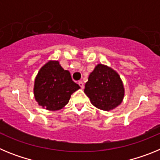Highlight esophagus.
I'll use <instances>...</instances> for the list:
<instances>
[{
  "mask_svg": "<svg viewBox=\"0 0 160 160\" xmlns=\"http://www.w3.org/2000/svg\"><path fill=\"white\" fill-rule=\"evenodd\" d=\"M78 85L80 86V87H81L82 89H83V87H84V83L82 82V81H79L78 82Z\"/></svg>",
  "mask_w": 160,
  "mask_h": 160,
  "instance_id": "obj_1",
  "label": "esophagus"
}]
</instances>
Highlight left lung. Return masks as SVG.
Wrapping results in <instances>:
<instances>
[{"label":"left lung","mask_w":160,"mask_h":160,"mask_svg":"<svg viewBox=\"0 0 160 160\" xmlns=\"http://www.w3.org/2000/svg\"><path fill=\"white\" fill-rule=\"evenodd\" d=\"M84 92L94 107L107 111L118 107L124 97L123 84L119 75L102 64H98L90 73Z\"/></svg>","instance_id":"1"}]
</instances>
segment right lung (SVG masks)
Here are the masks:
<instances>
[{
    "mask_svg": "<svg viewBox=\"0 0 160 160\" xmlns=\"http://www.w3.org/2000/svg\"><path fill=\"white\" fill-rule=\"evenodd\" d=\"M80 88L58 61H49L38 72L34 82V97L38 104L49 111H58L69 102Z\"/></svg>",
    "mask_w": 160,
    "mask_h": 160,
    "instance_id": "1",
    "label": "right lung"
}]
</instances>
